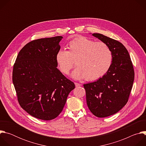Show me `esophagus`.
<instances>
[{
    "label": "esophagus",
    "instance_id": "obj_1",
    "mask_svg": "<svg viewBox=\"0 0 146 146\" xmlns=\"http://www.w3.org/2000/svg\"><path fill=\"white\" fill-rule=\"evenodd\" d=\"M74 84H75V86H76V87H79V86H81V84H79V83H77V82H75V83H74Z\"/></svg>",
    "mask_w": 146,
    "mask_h": 146
}]
</instances>
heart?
Wrapping results in <instances>:
<instances>
[{"mask_svg": "<svg viewBox=\"0 0 146 146\" xmlns=\"http://www.w3.org/2000/svg\"><path fill=\"white\" fill-rule=\"evenodd\" d=\"M68 51L58 50L55 60L62 73L68 74L74 65L77 68L73 72V78H85L94 81L105 75L112 64V52L107 44L80 36L70 41L67 45Z\"/></svg>", "mask_w": 146, "mask_h": 146, "instance_id": "b5f03b06", "label": "heart"}]
</instances>
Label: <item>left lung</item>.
<instances>
[{
    "instance_id": "obj_1",
    "label": "left lung",
    "mask_w": 146,
    "mask_h": 146,
    "mask_svg": "<svg viewBox=\"0 0 146 146\" xmlns=\"http://www.w3.org/2000/svg\"><path fill=\"white\" fill-rule=\"evenodd\" d=\"M92 35L107 44L113 55L108 72L96 81L84 84L90 110L94 115L103 118L117 113L126 105L135 73L129 52L121 43L102 34Z\"/></svg>"
}]
</instances>
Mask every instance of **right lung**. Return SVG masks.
I'll return each mask as SVG.
<instances>
[{
  "mask_svg": "<svg viewBox=\"0 0 146 146\" xmlns=\"http://www.w3.org/2000/svg\"><path fill=\"white\" fill-rule=\"evenodd\" d=\"M62 36L33 40L18 53L13 70L18 101L31 115L51 120L64 109L69 94L75 88L56 68L55 55Z\"/></svg>",
  "mask_w": 146,
  "mask_h": 146,
  "instance_id": "1",
  "label": "right lung"
}]
</instances>
